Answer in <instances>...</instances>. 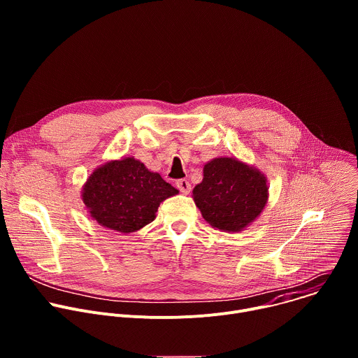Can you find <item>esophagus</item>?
<instances>
[{"instance_id": "obj_1", "label": "esophagus", "mask_w": 358, "mask_h": 358, "mask_svg": "<svg viewBox=\"0 0 358 358\" xmlns=\"http://www.w3.org/2000/svg\"><path fill=\"white\" fill-rule=\"evenodd\" d=\"M177 187H178V189H180L182 194H189V191H191V184H189V181L185 180V178L178 180V181H177Z\"/></svg>"}]
</instances>
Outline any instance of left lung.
Returning a JSON list of instances; mask_svg holds the SVG:
<instances>
[{
	"label": "left lung",
	"mask_w": 358,
	"mask_h": 358,
	"mask_svg": "<svg viewBox=\"0 0 358 358\" xmlns=\"http://www.w3.org/2000/svg\"><path fill=\"white\" fill-rule=\"evenodd\" d=\"M203 177L192 189L202 218L224 232H241L265 210L266 176L236 157H215L203 166Z\"/></svg>",
	"instance_id": "8db88e82"
}]
</instances>
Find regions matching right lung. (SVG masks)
Returning a JSON list of instances; mask_svg holds the SVG:
<instances>
[{"label": "right lung", "mask_w": 358, "mask_h": 358, "mask_svg": "<svg viewBox=\"0 0 358 358\" xmlns=\"http://www.w3.org/2000/svg\"><path fill=\"white\" fill-rule=\"evenodd\" d=\"M177 194L159 173L126 156L94 169L82 187L89 217L120 234L136 232L155 221L160 203Z\"/></svg>", "instance_id": "obj_1"}]
</instances>
